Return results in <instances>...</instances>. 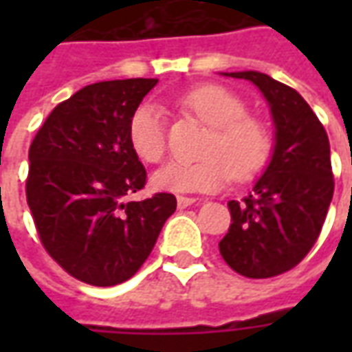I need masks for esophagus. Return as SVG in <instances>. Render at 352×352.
<instances>
[{
    "label": "esophagus",
    "instance_id": "1",
    "mask_svg": "<svg viewBox=\"0 0 352 352\" xmlns=\"http://www.w3.org/2000/svg\"><path fill=\"white\" fill-rule=\"evenodd\" d=\"M198 199L196 198H188V196H177V206H179V209H186V207L194 206Z\"/></svg>",
    "mask_w": 352,
    "mask_h": 352
}]
</instances>
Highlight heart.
<instances>
[{
	"instance_id": "heart-1",
	"label": "heart",
	"mask_w": 352,
	"mask_h": 352,
	"mask_svg": "<svg viewBox=\"0 0 352 352\" xmlns=\"http://www.w3.org/2000/svg\"><path fill=\"white\" fill-rule=\"evenodd\" d=\"M179 105L211 126L198 162L173 160L153 175L156 188L166 192H214L224 188L234 175L249 181L264 168L270 154V135L264 124L247 116L245 103L219 85H204L183 94ZM128 138L133 153L148 164L164 158L166 122L156 105H141L131 115Z\"/></svg>"
}]
</instances>
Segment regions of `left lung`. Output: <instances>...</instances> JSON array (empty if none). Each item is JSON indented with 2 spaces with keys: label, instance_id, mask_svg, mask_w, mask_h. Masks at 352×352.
Here are the masks:
<instances>
[{
  "label": "left lung",
  "instance_id": "obj_1",
  "mask_svg": "<svg viewBox=\"0 0 352 352\" xmlns=\"http://www.w3.org/2000/svg\"><path fill=\"white\" fill-rule=\"evenodd\" d=\"M258 88L270 105V164L243 201H228L232 224L219 243L239 275L267 279L292 270L311 251L333 196L330 143L322 124L294 88L260 72L222 73Z\"/></svg>",
  "mask_w": 352,
  "mask_h": 352
}]
</instances>
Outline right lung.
Segmentation results:
<instances>
[{
    "instance_id": "add662e5",
    "label": "right lung",
    "mask_w": 352,
    "mask_h": 352,
    "mask_svg": "<svg viewBox=\"0 0 352 352\" xmlns=\"http://www.w3.org/2000/svg\"><path fill=\"white\" fill-rule=\"evenodd\" d=\"M156 82L103 80L80 88L52 109L30 146L26 196L43 247L94 287L135 275L177 209L175 196L166 192L126 199L146 181L128 126Z\"/></svg>"
}]
</instances>
